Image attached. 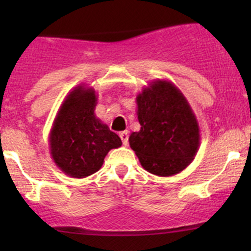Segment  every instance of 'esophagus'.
<instances>
[{
    "label": "esophagus",
    "instance_id": "34e87169",
    "mask_svg": "<svg viewBox=\"0 0 251 251\" xmlns=\"http://www.w3.org/2000/svg\"><path fill=\"white\" fill-rule=\"evenodd\" d=\"M119 137H120V139H122V142H123L124 145H125V146L127 145V144H128V133H127V131L120 132Z\"/></svg>",
    "mask_w": 251,
    "mask_h": 251
}]
</instances>
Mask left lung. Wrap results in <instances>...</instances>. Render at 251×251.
Masks as SVG:
<instances>
[{"label": "left lung", "mask_w": 251, "mask_h": 251, "mask_svg": "<svg viewBox=\"0 0 251 251\" xmlns=\"http://www.w3.org/2000/svg\"><path fill=\"white\" fill-rule=\"evenodd\" d=\"M138 132L129 146L150 174L170 177L188 168L201 144L200 125L180 89L169 80H154L137 98Z\"/></svg>", "instance_id": "obj_1"}]
</instances>
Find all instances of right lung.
Instances as JSON below:
<instances>
[{"label": "right lung", "mask_w": 251, "mask_h": 251, "mask_svg": "<svg viewBox=\"0 0 251 251\" xmlns=\"http://www.w3.org/2000/svg\"><path fill=\"white\" fill-rule=\"evenodd\" d=\"M97 101L94 88L76 86L65 98L51 126L50 155L57 168L72 178L96 174L106 154L123 144L96 116Z\"/></svg>", "instance_id": "add662e5"}]
</instances>
